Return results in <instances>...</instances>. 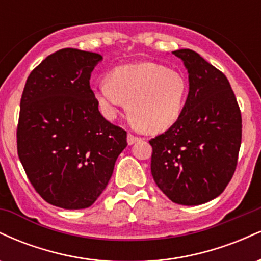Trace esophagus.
<instances>
[{"label": "esophagus", "mask_w": 261, "mask_h": 261, "mask_svg": "<svg viewBox=\"0 0 261 261\" xmlns=\"http://www.w3.org/2000/svg\"><path fill=\"white\" fill-rule=\"evenodd\" d=\"M140 140H141L140 137L134 136L133 134H128L127 135V143H128V145H134L135 142H137V141H140Z\"/></svg>", "instance_id": "1"}]
</instances>
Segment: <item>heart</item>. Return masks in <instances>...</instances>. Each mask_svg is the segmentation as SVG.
I'll return each mask as SVG.
<instances>
[{"mask_svg":"<svg viewBox=\"0 0 261 261\" xmlns=\"http://www.w3.org/2000/svg\"><path fill=\"white\" fill-rule=\"evenodd\" d=\"M100 112L114 118L127 101V113L146 134L167 131L180 118L188 97L184 74L155 62L121 65L93 87Z\"/></svg>","mask_w":261,"mask_h":261,"instance_id":"1","label":"heart"}]
</instances>
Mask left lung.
<instances>
[{"label": "left lung", "instance_id": "8db88e82", "mask_svg": "<svg viewBox=\"0 0 261 261\" xmlns=\"http://www.w3.org/2000/svg\"><path fill=\"white\" fill-rule=\"evenodd\" d=\"M189 73L179 120L149 141L157 187L179 205H201L232 179L242 141V116L227 77L190 49L175 50Z\"/></svg>", "mask_w": 261, "mask_h": 261}]
</instances>
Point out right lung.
<instances>
[{"instance_id": "1", "label": "right lung", "mask_w": 261, "mask_h": 261, "mask_svg": "<svg viewBox=\"0 0 261 261\" xmlns=\"http://www.w3.org/2000/svg\"><path fill=\"white\" fill-rule=\"evenodd\" d=\"M101 60L59 50L32 71L20 99L18 157L39 195L61 208L93 205L127 146L126 131L103 118L89 86Z\"/></svg>"}]
</instances>
